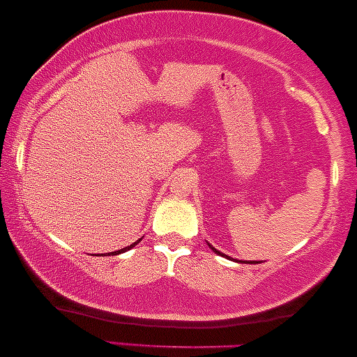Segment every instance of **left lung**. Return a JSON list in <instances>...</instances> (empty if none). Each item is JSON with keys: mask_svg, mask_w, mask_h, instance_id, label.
I'll list each match as a JSON object with an SVG mask.
<instances>
[{"mask_svg": "<svg viewBox=\"0 0 357 357\" xmlns=\"http://www.w3.org/2000/svg\"><path fill=\"white\" fill-rule=\"evenodd\" d=\"M208 245H209V243H208ZM209 247L213 248V252H214V253H218V255H221V257H226V258H227V255H224V253H221V252H219V250H216V248H214L213 245H209ZM257 263H258V261H257Z\"/></svg>", "mask_w": 357, "mask_h": 357, "instance_id": "obj_1", "label": "left lung"}]
</instances>
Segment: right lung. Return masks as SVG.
<instances>
[{"instance_id":"right-lung-1","label":"right lung","mask_w":357,"mask_h":357,"mask_svg":"<svg viewBox=\"0 0 357 357\" xmlns=\"http://www.w3.org/2000/svg\"><path fill=\"white\" fill-rule=\"evenodd\" d=\"M141 242V238L139 241H136V242H133L131 243V245H128V247H125V248H121V250H116V252H112V253H109V255H119V253H123V252H126V250H130V248H133L136 243H139Z\"/></svg>"}]
</instances>
